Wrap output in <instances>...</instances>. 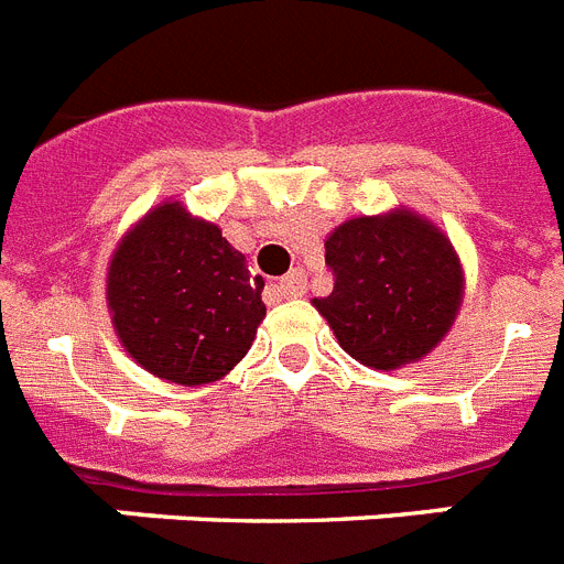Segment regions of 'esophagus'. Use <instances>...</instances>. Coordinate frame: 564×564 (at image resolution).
Returning <instances> with one entry per match:
<instances>
[{
	"label": "esophagus",
	"mask_w": 564,
	"mask_h": 564,
	"mask_svg": "<svg viewBox=\"0 0 564 564\" xmlns=\"http://www.w3.org/2000/svg\"><path fill=\"white\" fill-rule=\"evenodd\" d=\"M273 288H276L279 296H285V300H296V296H305V291H307L305 271H300V268H293V271L285 273V276L279 279V282Z\"/></svg>",
	"instance_id": "1"
}]
</instances>
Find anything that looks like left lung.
<instances>
[{"label":"left lung","instance_id":"left-lung-1","mask_svg":"<svg viewBox=\"0 0 564 564\" xmlns=\"http://www.w3.org/2000/svg\"><path fill=\"white\" fill-rule=\"evenodd\" d=\"M325 264L334 291L314 300L316 311L368 368L416 362L459 311V259L442 230L411 210L339 225L325 242Z\"/></svg>","mask_w":564,"mask_h":564}]
</instances>
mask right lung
I'll return each instance as SVG.
<instances>
[{
	"label": "right lung",
	"instance_id": "obj_1",
	"mask_svg": "<svg viewBox=\"0 0 564 564\" xmlns=\"http://www.w3.org/2000/svg\"><path fill=\"white\" fill-rule=\"evenodd\" d=\"M262 276L210 223L159 205L110 259L108 307L128 354L176 384H208L250 350L264 316Z\"/></svg>",
	"mask_w": 564,
	"mask_h": 564
}]
</instances>
